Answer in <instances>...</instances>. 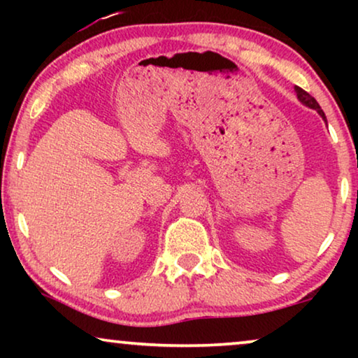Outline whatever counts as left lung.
<instances>
[{"mask_svg": "<svg viewBox=\"0 0 358 358\" xmlns=\"http://www.w3.org/2000/svg\"><path fill=\"white\" fill-rule=\"evenodd\" d=\"M296 90V96H298V99H300L303 104L305 106H308V107H311V109H316L317 112H320V115L322 117V119H326V115H324V112H322V109L320 107V104H317V101L315 99V97H313L311 94H308V92L305 91V90H301V87H295Z\"/></svg>", "mask_w": 358, "mask_h": 358, "instance_id": "obj_1", "label": "left lung"}]
</instances>
